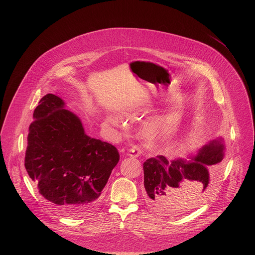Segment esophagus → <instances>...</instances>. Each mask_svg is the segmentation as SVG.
<instances>
[{
  "label": "esophagus",
  "mask_w": 255,
  "mask_h": 255,
  "mask_svg": "<svg viewBox=\"0 0 255 255\" xmlns=\"http://www.w3.org/2000/svg\"><path fill=\"white\" fill-rule=\"evenodd\" d=\"M140 154H141V151H140L139 149L135 148V147L130 148V149L128 150V155H129L130 157H132V158H137Z\"/></svg>",
  "instance_id": "esophagus-1"
}]
</instances>
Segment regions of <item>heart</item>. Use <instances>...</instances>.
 Returning a JSON list of instances; mask_svg holds the SVG:
<instances>
[{"label": "heart", "instance_id": "obj_1", "mask_svg": "<svg viewBox=\"0 0 255 255\" xmlns=\"http://www.w3.org/2000/svg\"><path fill=\"white\" fill-rule=\"evenodd\" d=\"M109 122L111 124H113V125H118V124H119V121H118L117 119H115V118L110 119ZM158 128H159V127H158V125H157V124L151 126V127L149 128V132H148L149 135H150V136L154 135V134L156 133V132H157V130H158Z\"/></svg>", "mask_w": 255, "mask_h": 255}]
</instances>
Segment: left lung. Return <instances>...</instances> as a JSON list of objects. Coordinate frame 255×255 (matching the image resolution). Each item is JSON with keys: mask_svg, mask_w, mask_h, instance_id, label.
I'll list each match as a JSON object with an SVG mask.
<instances>
[{"mask_svg": "<svg viewBox=\"0 0 255 255\" xmlns=\"http://www.w3.org/2000/svg\"><path fill=\"white\" fill-rule=\"evenodd\" d=\"M224 150V139L220 137L203 146L189 161L168 160L163 156L146 159V203L164 215H177L193 208L209 188L207 167L222 161Z\"/></svg>", "mask_w": 255, "mask_h": 255, "instance_id": "1", "label": "left lung"}]
</instances>
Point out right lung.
<instances>
[{
    "label": "right lung",
    "mask_w": 255,
    "mask_h": 255,
    "mask_svg": "<svg viewBox=\"0 0 255 255\" xmlns=\"http://www.w3.org/2000/svg\"><path fill=\"white\" fill-rule=\"evenodd\" d=\"M64 106L51 94L40 100L28 129L24 167L54 211L79 216L100 201L120 154L115 146L87 135L81 121Z\"/></svg>",
    "instance_id": "add662e5"
}]
</instances>
